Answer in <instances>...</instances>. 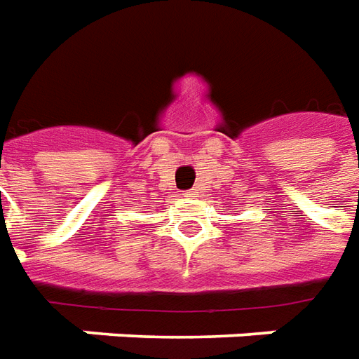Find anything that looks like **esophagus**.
<instances>
[{"instance_id":"1","label":"esophagus","mask_w":359,"mask_h":359,"mask_svg":"<svg viewBox=\"0 0 359 359\" xmlns=\"http://www.w3.org/2000/svg\"><path fill=\"white\" fill-rule=\"evenodd\" d=\"M195 193H197V191H195V189H191V191H187V193H183V195H189V197H193V195H195Z\"/></svg>"}]
</instances>
